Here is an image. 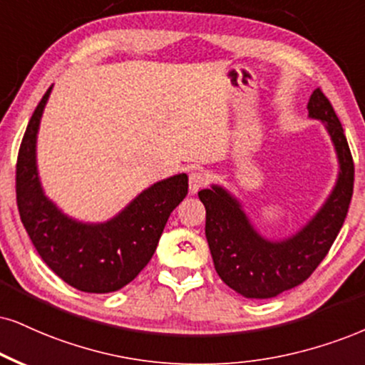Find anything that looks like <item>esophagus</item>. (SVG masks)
Instances as JSON below:
<instances>
[{
	"mask_svg": "<svg viewBox=\"0 0 365 365\" xmlns=\"http://www.w3.org/2000/svg\"><path fill=\"white\" fill-rule=\"evenodd\" d=\"M208 184V175L203 170H192L190 174V191L191 192H197L201 187H205Z\"/></svg>",
	"mask_w": 365,
	"mask_h": 365,
	"instance_id": "34e87169",
	"label": "esophagus"
}]
</instances>
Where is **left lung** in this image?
Returning <instances> with one entry per match:
<instances>
[{
  "label": "left lung",
  "instance_id": "obj_1",
  "mask_svg": "<svg viewBox=\"0 0 365 365\" xmlns=\"http://www.w3.org/2000/svg\"><path fill=\"white\" fill-rule=\"evenodd\" d=\"M309 118L322 120L339 157V179L314 217L281 242L259 235L242 205L222 186L197 192L206 208V240L218 276L245 298L267 299L299 286L327 257L347 217L354 192V160L334 106L320 88L308 101Z\"/></svg>",
  "mask_w": 365,
  "mask_h": 365
}]
</instances>
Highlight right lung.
<instances>
[{
  "label": "right lung",
  "instance_id": "obj_1",
  "mask_svg": "<svg viewBox=\"0 0 365 365\" xmlns=\"http://www.w3.org/2000/svg\"><path fill=\"white\" fill-rule=\"evenodd\" d=\"M47 89L25 130L16 160V205L38 255L62 281L84 292L118 291L148 264L169 215L187 195V175L178 174L142 191L115 218L81 223L43 195L37 170V132Z\"/></svg>",
  "mask_w": 365,
  "mask_h": 365
}]
</instances>
